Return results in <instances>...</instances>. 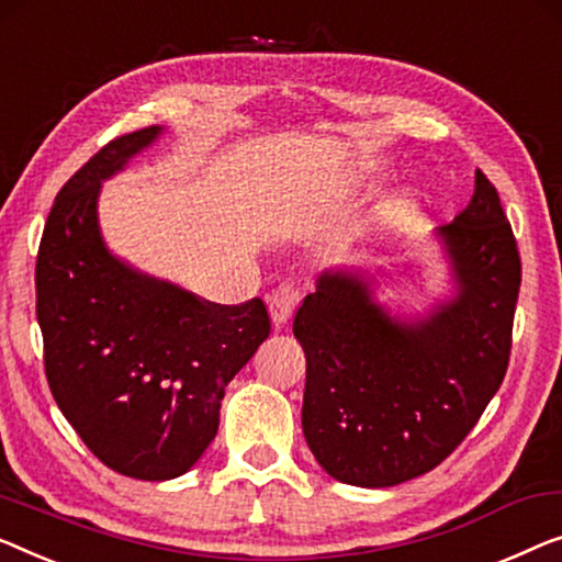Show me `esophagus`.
I'll use <instances>...</instances> for the list:
<instances>
[{
  "instance_id": "esophagus-1",
  "label": "esophagus",
  "mask_w": 562,
  "mask_h": 562,
  "mask_svg": "<svg viewBox=\"0 0 562 562\" xmlns=\"http://www.w3.org/2000/svg\"><path fill=\"white\" fill-rule=\"evenodd\" d=\"M299 301H301V289L296 283H281L279 289L271 291V296H268V312H271L273 327H283V324L291 319V314H294Z\"/></svg>"
}]
</instances>
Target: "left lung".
Returning <instances> with one entry per match:
<instances>
[{
  "label": "left lung",
  "mask_w": 562,
  "mask_h": 562,
  "mask_svg": "<svg viewBox=\"0 0 562 562\" xmlns=\"http://www.w3.org/2000/svg\"><path fill=\"white\" fill-rule=\"evenodd\" d=\"M457 296L403 322L360 273L324 271L294 337L306 355L301 426L337 482L382 490L436 469L469 436L509 364L522 281L497 187L476 169L471 202L438 227Z\"/></svg>",
  "instance_id": "obj_1"
}]
</instances>
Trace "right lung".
I'll return each mask as SVG.
<instances>
[{
  "mask_svg": "<svg viewBox=\"0 0 562 562\" xmlns=\"http://www.w3.org/2000/svg\"><path fill=\"white\" fill-rule=\"evenodd\" d=\"M159 134L149 126L119 136L63 184L35 266L55 403L95 459L144 482L198 463L217 434L227 382L271 335L261 299L213 304L105 248L101 182Z\"/></svg>",
  "mask_w": 562,
  "mask_h": 562,
  "instance_id": "add662e5",
  "label": "right lung"
}]
</instances>
